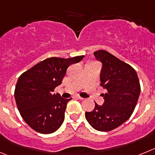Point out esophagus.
I'll list each match as a JSON object with an SVG mask.
<instances>
[{"instance_id": "34e87169", "label": "esophagus", "mask_w": 155, "mask_h": 155, "mask_svg": "<svg viewBox=\"0 0 155 155\" xmlns=\"http://www.w3.org/2000/svg\"><path fill=\"white\" fill-rule=\"evenodd\" d=\"M75 99H79V100H83V98H82V97H80V96H79V95H76V96H75Z\"/></svg>"}]
</instances>
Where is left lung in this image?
<instances>
[{
    "mask_svg": "<svg viewBox=\"0 0 155 155\" xmlns=\"http://www.w3.org/2000/svg\"><path fill=\"white\" fill-rule=\"evenodd\" d=\"M98 61L102 63L100 86L105 89L102 94L104 103H95V108L86 112V118L95 130L109 131L118 128L131 117L136 106L140 92L136 71L105 50L94 52Z\"/></svg>",
    "mask_w": 155,
    "mask_h": 155,
    "instance_id": "obj_1",
    "label": "left lung"
}]
</instances>
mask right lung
I'll return each instance as SVG.
<instances>
[{"label": "right lung", "instance_id": "obj_1", "mask_svg": "<svg viewBox=\"0 0 155 155\" xmlns=\"http://www.w3.org/2000/svg\"><path fill=\"white\" fill-rule=\"evenodd\" d=\"M83 57L47 58L21 75L14 97L21 117L30 128L41 134H50L61 126L66 105L72 98L63 99L53 92L62 83L67 68Z\"/></svg>", "mask_w": 155, "mask_h": 155}]
</instances>
